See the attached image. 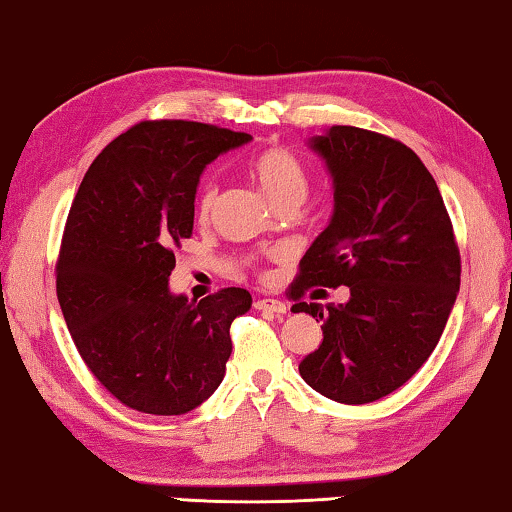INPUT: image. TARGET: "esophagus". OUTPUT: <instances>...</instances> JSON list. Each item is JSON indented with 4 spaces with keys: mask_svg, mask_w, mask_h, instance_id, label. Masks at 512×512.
Wrapping results in <instances>:
<instances>
[{
    "mask_svg": "<svg viewBox=\"0 0 512 512\" xmlns=\"http://www.w3.org/2000/svg\"><path fill=\"white\" fill-rule=\"evenodd\" d=\"M254 307H256L258 311H268V314H277V316L286 314V302L274 300V298H261V300H256Z\"/></svg>",
    "mask_w": 512,
    "mask_h": 512,
    "instance_id": "34e87169",
    "label": "esophagus"
}]
</instances>
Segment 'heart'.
<instances>
[{"mask_svg":"<svg viewBox=\"0 0 512 512\" xmlns=\"http://www.w3.org/2000/svg\"><path fill=\"white\" fill-rule=\"evenodd\" d=\"M249 173L274 207L288 201H305L309 187L307 170L300 164V159L293 152L284 150V147H268V150L258 152L251 159ZM214 201H217V187L207 182L196 198L198 217L205 219Z\"/></svg>","mask_w":512,"mask_h":512,"instance_id":"1","label":"heart"}]
</instances>
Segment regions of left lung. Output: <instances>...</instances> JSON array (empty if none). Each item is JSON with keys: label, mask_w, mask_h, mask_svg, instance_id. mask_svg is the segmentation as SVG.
<instances>
[{"label": "left lung", "mask_w": 512, "mask_h": 512, "mask_svg": "<svg viewBox=\"0 0 512 512\" xmlns=\"http://www.w3.org/2000/svg\"><path fill=\"white\" fill-rule=\"evenodd\" d=\"M332 180V217L300 261L293 293L348 286L346 305L298 302L323 318L300 376L339 404L376 402L439 344L459 293V249L441 191L418 154L358 127L307 140Z\"/></svg>", "instance_id": "8db88e82"}]
</instances>
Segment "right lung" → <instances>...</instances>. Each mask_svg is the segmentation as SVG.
<instances>
[{
  "label": "right lung",
  "mask_w": 512,
  "mask_h": 512,
  "mask_svg": "<svg viewBox=\"0 0 512 512\" xmlns=\"http://www.w3.org/2000/svg\"><path fill=\"white\" fill-rule=\"evenodd\" d=\"M249 133L201 122H140L87 170L57 261V300L85 365L124 406L182 416L224 381L244 288L201 302L170 291L173 249L194 231L207 164Z\"/></svg>",
  "instance_id": "obj_1"
}]
</instances>
